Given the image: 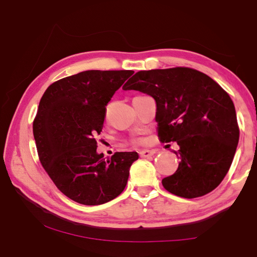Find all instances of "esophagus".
<instances>
[{
  "label": "esophagus",
  "mask_w": 257,
  "mask_h": 257,
  "mask_svg": "<svg viewBox=\"0 0 257 257\" xmlns=\"http://www.w3.org/2000/svg\"><path fill=\"white\" fill-rule=\"evenodd\" d=\"M156 154L155 150H148V149H145V150H141L139 152V155L141 158H151Z\"/></svg>",
  "instance_id": "obj_1"
}]
</instances>
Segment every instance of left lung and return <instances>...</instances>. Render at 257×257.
<instances>
[{"mask_svg": "<svg viewBox=\"0 0 257 257\" xmlns=\"http://www.w3.org/2000/svg\"><path fill=\"white\" fill-rule=\"evenodd\" d=\"M151 96L162 143L176 141L180 158L162 180L169 192L185 199L210 193L230 169L239 138L235 107L209 76L188 67L140 70L122 87Z\"/></svg>", "mask_w": 257, "mask_h": 257, "instance_id": "obj_1", "label": "left lung"}]
</instances>
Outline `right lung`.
<instances>
[{
	"instance_id": "right-lung-1",
	"label": "right lung",
	"mask_w": 257,
	"mask_h": 257,
	"mask_svg": "<svg viewBox=\"0 0 257 257\" xmlns=\"http://www.w3.org/2000/svg\"><path fill=\"white\" fill-rule=\"evenodd\" d=\"M133 70H86L53 83L41 98L33 134L40 161L57 189L85 205L113 200L127 185L137 152H97L106 106Z\"/></svg>"
}]
</instances>
